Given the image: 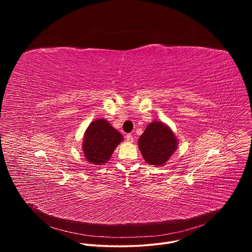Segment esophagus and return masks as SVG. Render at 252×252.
<instances>
[{
	"label": "esophagus",
	"mask_w": 252,
	"mask_h": 252,
	"mask_svg": "<svg viewBox=\"0 0 252 252\" xmlns=\"http://www.w3.org/2000/svg\"><path fill=\"white\" fill-rule=\"evenodd\" d=\"M126 141L127 142H133V136H132V134H126Z\"/></svg>",
	"instance_id": "obj_1"
}]
</instances>
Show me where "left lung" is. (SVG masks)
<instances>
[{
	"mask_svg": "<svg viewBox=\"0 0 252 252\" xmlns=\"http://www.w3.org/2000/svg\"><path fill=\"white\" fill-rule=\"evenodd\" d=\"M138 148L145 160L152 165H163L174 154L177 139L161 122L151 123L138 139Z\"/></svg>",
	"mask_w": 252,
	"mask_h": 252,
	"instance_id": "left-lung-1",
	"label": "left lung"
}]
</instances>
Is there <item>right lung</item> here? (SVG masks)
<instances>
[{"mask_svg":"<svg viewBox=\"0 0 252 252\" xmlns=\"http://www.w3.org/2000/svg\"><path fill=\"white\" fill-rule=\"evenodd\" d=\"M123 139L122 133L107 121L103 119L94 121L84 136L83 151L86 159L95 165L106 163Z\"/></svg>","mask_w":252,"mask_h":252,"instance_id":"right-lung-1","label":"right lung"}]
</instances>
